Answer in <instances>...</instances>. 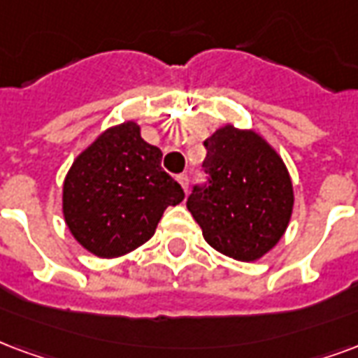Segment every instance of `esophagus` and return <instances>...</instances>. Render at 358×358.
Listing matches in <instances>:
<instances>
[{
  "label": "esophagus",
  "mask_w": 358,
  "mask_h": 358,
  "mask_svg": "<svg viewBox=\"0 0 358 358\" xmlns=\"http://www.w3.org/2000/svg\"><path fill=\"white\" fill-rule=\"evenodd\" d=\"M176 180H178V184H180V186H182V189H184V192H187V186H189V180H187L186 174H180V176Z\"/></svg>",
  "instance_id": "1"
}]
</instances>
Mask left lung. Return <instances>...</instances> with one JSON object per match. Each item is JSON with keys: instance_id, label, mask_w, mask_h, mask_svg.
Listing matches in <instances>:
<instances>
[{"instance_id": "obj_1", "label": "left lung", "mask_w": 358, "mask_h": 358, "mask_svg": "<svg viewBox=\"0 0 358 358\" xmlns=\"http://www.w3.org/2000/svg\"><path fill=\"white\" fill-rule=\"evenodd\" d=\"M210 184L195 187L187 210L214 250L256 262L273 250L294 208L290 172L273 145L252 129L226 123L205 140Z\"/></svg>"}]
</instances>
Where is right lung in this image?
<instances>
[{"instance_id":"1","label":"right lung","mask_w":358,"mask_h":358,"mask_svg":"<svg viewBox=\"0 0 358 358\" xmlns=\"http://www.w3.org/2000/svg\"><path fill=\"white\" fill-rule=\"evenodd\" d=\"M163 153L136 121L100 132L73 159L62 186V214L73 239L98 258H121L153 237L166 206L184 192L161 169Z\"/></svg>"}]
</instances>
